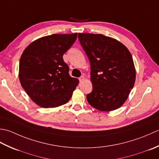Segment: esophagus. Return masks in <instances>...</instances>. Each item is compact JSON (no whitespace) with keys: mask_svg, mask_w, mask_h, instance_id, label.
<instances>
[{"mask_svg":"<svg viewBox=\"0 0 159 159\" xmlns=\"http://www.w3.org/2000/svg\"><path fill=\"white\" fill-rule=\"evenodd\" d=\"M84 79H85V77H84V76H81L80 77V78H79V80H80V82H83V81L84 80Z\"/></svg>","mask_w":159,"mask_h":159,"instance_id":"esophagus-1","label":"esophagus"}]
</instances>
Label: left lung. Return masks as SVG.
<instances>
[{
	"label": "left lung",
	"instance_id": "left-lung-1",
	"mask_svg": "<svg viewBox=\"0 0 159 159\" xmlns=\"http://www.w3.org/2000/svg\"><path fill=\"white\" fill-rule=\"evenodd\" d=\"M78 38L90 63L93 89L87 101L100 111L121 107L134 85L133 59L125 45L102 34H79Z\"/></svg>",
	"mask_w": 159,
	"mask_h": 159
}]
</instances>
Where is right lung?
Returning a JSON list of instances; mask_svg holds the SVG:
<instances>
[{
    "label": "right lung",
    "instance_id": "right-lung-1",
    "mask_svg": "<svg viewBox=\"0 0 159 159\" xmlns=\"http://www.w3.org/2000/svg\"><path fill=\"white\" fill-rule=\"evenodd\" d=\"M77 34H53L34 41L24 50L19 63V80L32 101L43 108H56L69 101L79 84L69 75L63 55Z\"/></svg>",
    "mask_w": 159,
    "mask_h": 159
}]
</instances>
